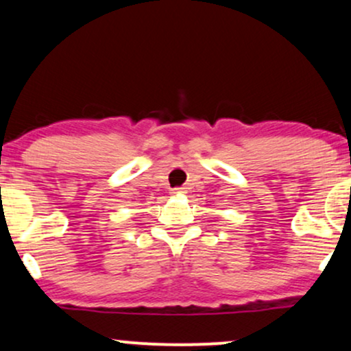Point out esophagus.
Instances as JSON below:
<instances>
[{"label": "esophagus", "mask_w": 351, "mask_h": 351, "mask_svg": "<svg viewBox=\"0 0 351 351\" xmlns=\"http://www.w3.org/2000/svg\"><path fill=\"white\" fill-rule=\"evenodd\" d=\"M171 193H173V194H180V193H184V188H181V186H180V188H173V189H171Z\"/></svg>", "instance_id": "obj_1"}]
</instances>
